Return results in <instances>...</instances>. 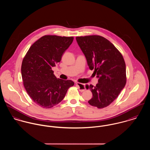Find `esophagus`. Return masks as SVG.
<instances>
[{
	"label": "esophagus",
	"instance_id": "34e87169",
	"mask_svg": "<svg viewBox=\"0 0 150 150\" xmlns=\"http://www.w3.org/2000/svg\"><path fill=\"white\" fill-rule=\"evenodd\" d=\"M76 85L78 86L79 90L81 92H83L84 91H86V86H85V84H82V83H76Z\"/></svg>",
	"mask_w": 150,
	"mask_h": 150
}]
</instances>
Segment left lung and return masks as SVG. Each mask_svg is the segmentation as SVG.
<instances>
[{
    "mask_svg": "<svg viewBox=\"0 0 150 150\" xmlns=\"http://www.w3.org/2000/svg\"><path fill=\"white\" fill-rule=\"evenodd\" d=\"M86 57L89 68L99 78L95 86H86L92 93L90 105L102 108L109 106L118 97L126 84V65L116 47L106 38L91 35L76 37Z\"/></svg>",
    "mask_w": 150,
    "mask_h": 150,
    "instance_id": "obj_1",
    "label": "left lung"
}]
</instances>
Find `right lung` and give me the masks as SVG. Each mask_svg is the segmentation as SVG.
<instances>
[{"label": "right lung", "instance_id": "obj_1", "mask_svg": "<svg viewBox=\"0 0 150 150\" xmlns=\"http://www.w3.org/2000/svg\"><path fill=\"white\" fill-rule=\"evenodd\" d=\"M73 37L45 35L33 43L23 59L21 74L24 87L32 100L40 107L49 108L58 105L71 80L57 79L52 67L59 62Z\"/></svg>", "mask_w": 150, "mask_h": 150}]
</instances>
